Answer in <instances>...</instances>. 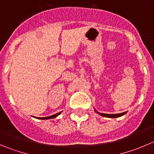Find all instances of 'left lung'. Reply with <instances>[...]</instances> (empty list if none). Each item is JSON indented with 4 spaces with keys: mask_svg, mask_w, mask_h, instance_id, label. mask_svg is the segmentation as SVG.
I'll return each mask as SVG.
<instances>
[{
    "mask_svg": "<svg viewBox=\"0 0 154 154\" xmlns=\"http://www.w3.org/2000/svg\"><path fill=\"white\" fill-rule=\"evenodd\" d=\"M99 115L100 116H103V117H107V118H117V117H120V116H124L127 113V112H125L123 113H120V114H103V113H100V112H97Z\"/></svg>",
    "mask_w": 154,
    "mask_h": 154,
    "instance_id": "8db88e82",
    "label": "left lung"
}]
</instances>
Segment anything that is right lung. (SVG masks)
Masks as SVG:
<instances>
[{
    "label": "right lung",
    "instance_id": "obj_1",
    "mask_svg": "<svg viewBox=\"0 0 154 154\" xmlns=\"http://www.w3.org/2000/svg\"><path fill=\"white\" fill-rule=\"evenodd\" d=\"M60 113H61V112H58V113H57V114H54V115H53V116H48V117H44V118H37V119H54V118H56V117H57V116H58L60 114Z\"/></svg>",
    "mask_w": 154,
    "mask_h": 154
}]
</instances>
